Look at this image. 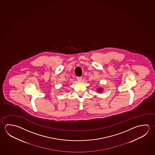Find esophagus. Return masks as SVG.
Returning a JSON list of instances; mask_svg holds the SVG:
<instances>
[{"label": "esophagus", "instance_id": "1", "mask_svg": "<svg viewBox=\"0 0 155 155\" xmlns=\"http://www.w3.org/2000/svg\"><path fill=\"white\" fill-rule=\"evenodd\" d=\"M77 81H78L79 82H81V81H82V78H81V77H77Z\"/></svg>", "mask_w": 155, "mask_h": 155}]
</instances>
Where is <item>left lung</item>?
Instances as JSON below:
<instances>
[{
    "instance_id": "obj_1",
    "label": "left lung",
    "mask_w": 155,
    "mask_h": 155,
    "mask_svg": "<svg viewBox=\"0 0 155 155\" xmlns=\"http://www.w3.org/2000/svg\"><path fill=\"white\" fill-rule=\"evenodd\" d=\"M103 89L102 88H101V87H99L98 89H97V91L98 92H102V91H103Z\"/></svg>"
}]
</instances>
